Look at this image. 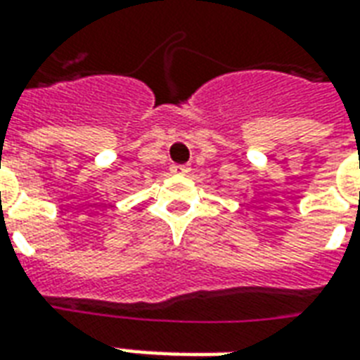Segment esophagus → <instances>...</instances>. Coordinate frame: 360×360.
<instances>
[{"label":"esophagus","mask_w":360,"mask_h":360,"mask_svg":"<svg viewBox=\"0 0 360 360\" xmlns=\"http://www.w3.org/2000/svg\"><path fill=\"white\" fill-rule=\"evenodd\" d=\"M191 172L188 165H172V173L173 175H187Z\"/></svg>","instance_id":"34e87169"}]
</instances>
